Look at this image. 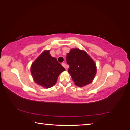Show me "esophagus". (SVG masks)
Here are the masks:
<instances>
[{
	"label": "esophagus",
	"mask_w": 130,
	"mask_h": 130,
	"mask_svg": "<svg viewBox=\"0 0 130 130\" xmlns=\"http://www.w3.org/2000/svg\"><path fill=\"white\" fill-rule=\"evenodd\" d=\"M62 65L66 69H67V68H68V67H69L68 66H67L65 63H62Z\"/></svg>",
	"instance_id": "esophagus-1"
}]
</instances>
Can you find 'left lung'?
<instances>
[{
	"mask_svg": "<svg viewBox=\"0 0 130 130\" xmlns=\"http://www.w3.org/2000/svg\"><path fill=\"white\" fill-rule=\"evenodd\" d=\"M66 61L69 66L68 73L78 87H84L94 79L97 72L96 66L85 51L79 49H70L67 54Z\"/></svg>",
	"mask_w": 130,
	"mask_h": 130,
	"instance_id": "1",
	"label": "left lung"
}]
</instances>
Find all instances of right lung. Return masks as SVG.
<instances>
[{
    "mask_svg": "<svg viewBox=\"0 0 130 130\" xmlns=\"http://www.w3.org/2000/svg\"><path fill=\"white\" fill-rule=\"evenodd\" d=\"M50 50H44L31 67V73L34 82L43 87L48 88L56 83L60 74L65 68L49 54Z\"/></svg>",
    "mask_w": 130,
    "mask_h": 130,
    "instance_id": "add662e5",
    "label": "right lung"
}]
</instances>
